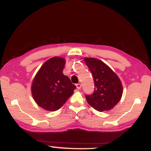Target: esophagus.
Returning <instances> with one entry per match:
<instances>
[{
    "label": "esophagus",
    "mask_w": 151,
    "mask_h": 151,
    "mask_svg": "<svg viewBox=\"0 0 151 151\" xmlns=\"http://www.w3.org/2000/svg\"><path fill=\"white\" fill-rule=\"evenodd\" d=\"M76 86H77V88L78 89H80L81 87V84H76Z\"/></svg>",
    "instance_id": "34e87169"
}]
</instances>
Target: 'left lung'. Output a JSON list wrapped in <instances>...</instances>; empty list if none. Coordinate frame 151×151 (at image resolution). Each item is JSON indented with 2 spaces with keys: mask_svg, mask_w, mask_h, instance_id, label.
<instances>
[{
  "mask_svg": "<svg viewBox=\"0 0 151 151\" xmlns=\"http://www.w3.org/2000/svg\"><path fill=\"white\" fill-rule=\"evenodd\" d=\"M84 61L92 74L94 91L86 95L87 103L98 111L112 109L120 101L123 86L118 75L106 64L93 58H84Z\"/></svg>",
  "mask_w": 151,
  "mask_h": 151,
  "instance_id": "8db88e82",
  "label": "left lung"
}]
</instances>
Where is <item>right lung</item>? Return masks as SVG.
<instances>
[{"label":"right lung","mask_w":151,"mask_h":151,"mask_svg":"<svg viewBox=\"0 0 151 151\" xmlns=\"http://www.w3.org/2000/svg\"><path fill=\"white\" fill-rule=\"evenodd\" d=\"M65 62V59L61 57L49 59L41 66L32 80V97L36 104L45 110H58L76 89L69 77L64 75Z\"/></svg>","instance_id":"1"}]
</instances>
